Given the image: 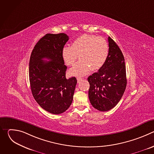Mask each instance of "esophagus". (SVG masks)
Returning a JSON list of instances; mask_svg holds the SVG:
<instances>
[{
	"label": "esophagus",
	"instance_id": "obj_1",
	"mask_svg": "<svg viewBox=\"0 0 154 154\" xmlns=\"http://www.w3.org/2000/svg\"><path fill=\"white\" fill-rule=\"evenodd\" d=\"M77 82H78V83H80V82L82 80V79L80 78V77H77Z\"/></svg>",
	"mask_w": 154,
	"mask_h": 154
}]
</instances>
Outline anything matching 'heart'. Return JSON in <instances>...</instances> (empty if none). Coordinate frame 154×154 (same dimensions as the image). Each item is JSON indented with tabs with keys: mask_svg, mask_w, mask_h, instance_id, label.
I'll return each instance as SVG.
<instances>
[{
	"mask_svg": "<svg viewBox=\"0 0 154 154\" xmlns=\"http://www.w3.org/2000/svg\"><path fill=\"white\" fill-rule=\"evenodd\" d=\"M108 52V42L103 38L84 34L74 39L71 47L64 46L61 55L67 66L74 64L79 56L80 60L69 72L73 76H83L91 70L100 69L106 62Z\"/></svg>",
	"mask_w": 154,
	"mask_h": 154,
	"instance_id": "obj_1",
	"label": "heart"
}]
</instances>
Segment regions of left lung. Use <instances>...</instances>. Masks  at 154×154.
Here are the masks:
<instances>
[{
    "instance_id": "1",
    "label": "left lung",
    "mask_w": 154,
    "mask_h": 154,
    "mask_svg": "<svg viewBox=\"0 0 154 154\" xmlns=\"http://www.w3.org/2000/svg\"><path fill=\"white\" fill-rule=\"evenodd\" d=\"M109 52L103 66L88 78V96L94 108L107 112L121 100L127 85L124 55L117 44L108 36Z\"/></svg>"
}]
</instances>
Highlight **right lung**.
I'll list each match as a JSON object with an SVG mask.
<instances>
[{"mask_svg":"<svg viewBox=\"0 0 154 154\" xmlns=\"http://www.w3.org/2000/svg\"><path fill=\"white\" fill-rule=\"evenodd\" d=\"M68 40L69 36L63 33H48L36 44L30 58L29 80L33 96L42 108L54 115L68 109L77 84L75 77L66 78L67 66L61 52Z\"/></svg>","mask_w":154,"mask_h":154,"instance_id":"obj_1","label":"right lung"}]
</instances>
